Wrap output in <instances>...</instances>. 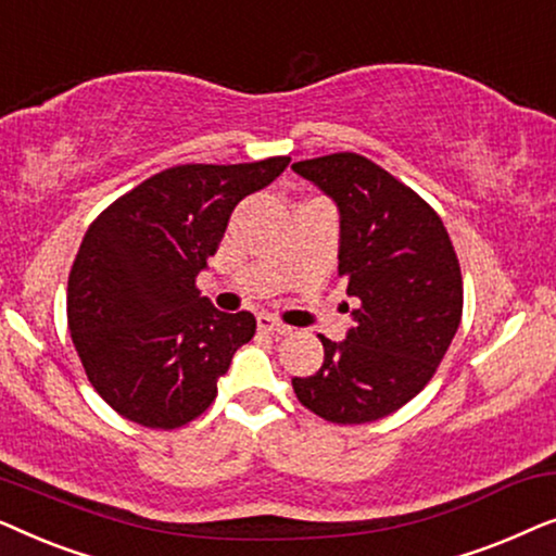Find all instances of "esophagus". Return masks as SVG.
<instances>
[{
    "mask_svg": "<svg viewBox=\"0 0 556 556\" xmlns=\"http://www.w3.org/2000/svg\"><path fill=\"white\" fill-rule=\"evenodd\" d=\"M257 326L263 331H273V333H291V326H286L283 321H278L276 316L270 314H257Z\"/></svg>",
    "mask_w": 556,
    "mask_h": 556,
    "instance_id": "1",
    "label": "esophagus"
}]
</instances>
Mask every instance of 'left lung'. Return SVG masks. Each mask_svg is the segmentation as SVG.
I'll use <instances>...</instances> for the list:
<instances>
[{"label": "left lung", "mask_w": 556, "mask_h": 556, "mask_svg": "<svg viewBox=\"0 0 556 556\" xmlns=\"http://www.w3.org/2000/svg\"><path fill=\"white\" fill-rule=\"evenodd\" d=\"M339 210V276L356 301L346 339L293 377L303 407L362 425L407 405L435 375L463 314V278L443 219L422 197L359 154L295 162ZM349 308V306H346Z\"/></svg>", "instance_id": "obj_1"}]
</instances>
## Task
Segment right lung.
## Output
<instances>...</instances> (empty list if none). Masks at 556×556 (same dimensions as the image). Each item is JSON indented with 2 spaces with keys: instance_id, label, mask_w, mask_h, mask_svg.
Masks as SVG:
<instances>
[{
  "instance_id": "1",
  "label": "right lung",
  "mask_w": 556,
  "mask_h": 556,
  "mask_svg": "<svg viewBox=\"0 0 556 556\" xmlns=\"http://www.w3.org/2000/svg\"><path fill=\"white\" fill-rule=\"evenodd\" d=\"M288 162L172 166L88 227L67 280V326L90 384L126 420L174 430L217 397L235 352L253 339L255 316L217 311L194 278L238 202Z\"/></svg>"
}]
</instances>
